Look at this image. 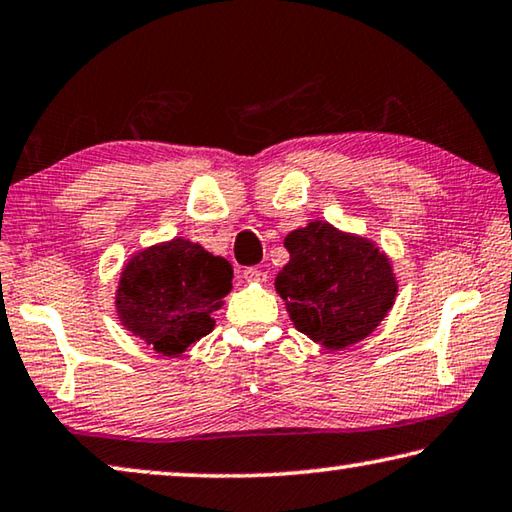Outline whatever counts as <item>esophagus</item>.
<instances>
[{"instance_id": "obj_1", "label": "esophagus", "mask_w": 512, "mask_h": 512, "mask_svg": "<svg viewBox=\"0 0 512 512\" xmlns=\"http://www.w3.org/2000/svg\"><path fill=\"white\" fill-rule=\"evenodd\" d=\"M242 279L247 283H265L267 274L263 270H258V267H245V270H242Z\"/></svg>"}]
</instances>
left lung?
Returning <instances> with one entry per match:
<instances>
[{
	"mask_svg": "<svg viewBox=\"0 0 512 512\" xmlns=\"http://www.w3.org/2000/svg\"><path fill=\"white\" fill-rule=\"evenodd\" d=\"M290 261L274 279L297 332L325 350L371 336L398 295L387 251L366 235L313 219L286 235Z\"/></svg>",
	"mask_w": 512,
	"mask_h": 512,
	"instance_id": "8db88e82",
	"label": "left lung"
}]
</instances>
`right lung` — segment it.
Segmentation results:
<instances>
[{"instance_id": "1", "label": "right lung", "mask_w": 512, "mask_h": 512, "mask_svg": "<svg viewBox=\"0 0 512 512\" xmlns=\"http://www.w3.org/2000/svg\"><path fill=\"white\" fill-rule=\"evenodd\" d=\"M233 267L199 242L174 238L123 265L114 306L123 329L164 357H180L215 329L212 313L233 288Z\"/></svg>"}]
</instances>
